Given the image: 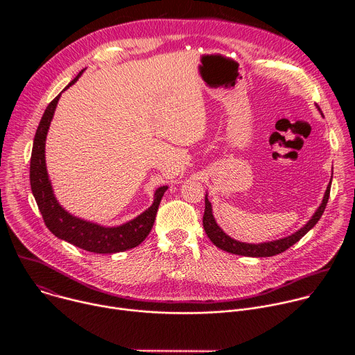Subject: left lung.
I'll return each instance as SVG.
<instances>
[{"label": "left lung", "instance_id": "obj_1", "mask_svg": "<svg viewBox=\"0 0 355 355\" xmlns=\"http://www.w3.org/2000/svg\"><path fill=\"white\" fill-rule=\"evenodd\" d=\"M319 111H320V108H319ZM330 184H331V181H330ZM329 196H330V185L326 189L322 205L315 212L312 219L305 226H303L300 230H297L296 233H293V234H291L285 239L275 240V241L260 243V244H248V243H241V241H237V240L229 237L218 226V223H216V220L212 215V205H211V202L208 200L207 195H205V212H204V219H202V222H204V229H205L208 237L220 250L232 252V254H239V256H245V257H272V256L279 254V252H284L286 248H289L296 241H299L319 222V219L322 218V215L326 209Z\"/></svg>", "mask_w": 355, "mask_h": 355}]
</instances>
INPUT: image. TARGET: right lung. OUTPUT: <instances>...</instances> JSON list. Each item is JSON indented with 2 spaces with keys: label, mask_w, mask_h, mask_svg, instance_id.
<instances>
[{
  "label": "right lung",
  "mask_w": 355,
  "mask_h": 355,
  "mask_svg": "<svg viewBox=\"0 0 355 355\" xmlns=\"http://www.w3.org/2000/svg\"><path fill=\"white\" fill-rule=\"evenodd\" d=\"M81 70L77 77L66 87L69 88L74 84L78 77L83 74ZM60 94L50 103L40 119L37 126L32 156H31V188L32 193L36 199L37 208L42 214L43 222L47 229L52 232L56 237L69 241L85 251L96 252V254H112V252L125 251L139 245L150 233L151 227L155 225L156 214L159 211V205L167 187H160L155 193V202L147 211L139 215L136 219L116 227H103L95 223H89L87 220L78 219L69 212H66L56 200L52 185H50L46 163H44V141L50 121L53 118L58 101Z\"/></svg>",
  "instance_id": "1"
}]
</instances>
